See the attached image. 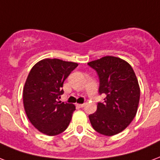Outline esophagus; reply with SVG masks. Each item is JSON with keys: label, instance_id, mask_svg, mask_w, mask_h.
<instances>
[{"label": "esophagus", "instance_id": "obj_1", "mask_svg": "<svg viewBox=\"0 0 160 160\" xmlns=\"http://www.w3.org/2000/svg\"><path fill=\"white\" fill-rule=\"evenodd\" d=\"M76 106H77L78 107H80V108H82V107H84L85 104H76Z\"/></svg>", "mask_w": 160, "mask_h": 160}]
</instances>
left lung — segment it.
Wrapping results in <instances>:
<instances>
[{
	"label": "left lung",
	"mask_w": 160,
	"mask_h": 160,
	"mask_svg": "<svg viewBox=\"0 0 160 160\" xmlns=\"http://www.w3.org/2000/svg\"><path fill=\"white\" fill-rule=\"evenodd\" d=\"M88 64L99 75L100 94L107 96L89 118L96 132L113 136L123 131L136 116L140 99L138 81L131 65L118 57L105 56Z\"/></svg>",
	"instance_id": "obj_1"
}]
</instances>
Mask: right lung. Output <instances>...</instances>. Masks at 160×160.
Wrapping results in <instances>:
<instances>
[{"mask_svg":"<svg viewBox=\"0 0 160 160\" xmlns=\"http://www.w3.org/2000/svg\"><path fill=\"white\" fill-rule=\"evenodd\" d=\"M77 66L74 62L44 58L29 72L23 88L24 109L30 122L42 133L58 135L69 126L75 105L59 98L64 81Z\"/></svg>","mask_w":160,"mask_h":160,"instance_id":"obj_1","label":"right lung"}]
</instances>
